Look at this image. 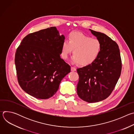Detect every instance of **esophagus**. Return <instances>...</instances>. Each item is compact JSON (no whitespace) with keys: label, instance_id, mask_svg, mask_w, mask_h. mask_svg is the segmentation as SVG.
<instances>
[{"label":"esophagus","instance_id":"obj_1","mask_svg":"<svg viewBox=\"0 0 134 134\" xmlns=\"http://www.w3.org/2000/svg\"><path fill=\"white\" fill-rule=\"evenodd\" d=\"M71 71H76V68H75V67H72V66H71Z\"/></svg>","mask_w":134,"mask_h":134}]
</instances>
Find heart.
<instances>
[{
    "label": "heart",
    "mask_w": 134,
    "mask_h": 134,
    "mask_svg": "<svg viewBox=\"0 0 134 134\" xmlns=\"http://www.w3.org/2000/svg\"><path fill=\"white\" fill-rule=\"evenodd\" d=\"M72 49V62L86 66L97 59L102 49V44L98 39L82 33L74 32L69 35V41L65 40L63 43L62 58L67 59Z\"/></svg>",
    "instance_id": "1"
}]
</instances>
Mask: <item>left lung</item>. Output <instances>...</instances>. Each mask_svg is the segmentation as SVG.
Returning <instances> with one entry per match:
<instances>
[{"mask_svg":"<svg viewBox=\"0 0 134 134\" xmlns=\"http://www.w3.org/2000/svg\"><path fill=\"white\" fill-rule=\"evenodd\" d=\"M90 31L101 41L102 49L94 63L77 69V93L83 100L94 103L110 96L120 77L122 63L117 43L104 33Z\"/></svg>","mask_w":134,"mask_h":134,"instance_id":"left-lung-1","label":"left lung"}]
</instances>
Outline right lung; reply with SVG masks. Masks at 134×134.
Segmentation results:
<instances>
[{
    "instance_id": "right-lung-1",
    "label": "right lung",
    "mask_w": 134,
    "mask_h": 134,
    "mask_svg": "<svg viewBox=\"0 0 134 134\" xmlns=\"http://www.w3.org/2000/svg\"><path fill=\"white\" fill-rule=\"evenodd\" d=\"M65 40L55 27L30 33L15 52V64L19 85L38 99H48L58 91L70 66L60 57Z\"/></svg>"
}]
</instances>
